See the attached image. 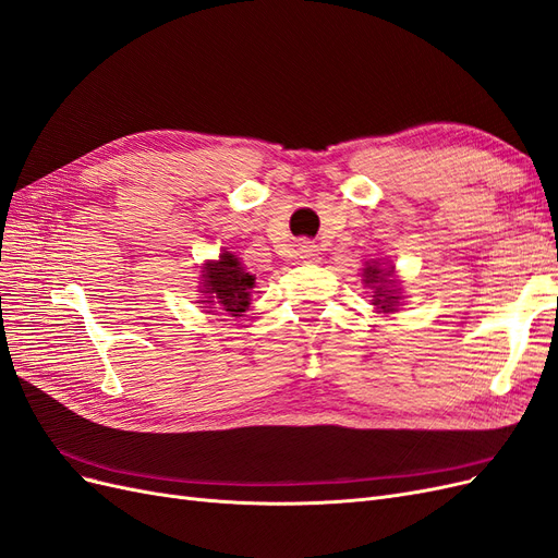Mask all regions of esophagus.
Listing matches in <instances>:
<instances>
[{"label": "esophagus", "mask_w": 558, "mask_h": 558, "mask_svg": "<svg viewBox=\"0 0 558 558\" xmlns=\"http://www.w3.org/2000/svg\"><path fill=\"white\" fill-rule=\"evenodd\" d=\"M298 256L305 263H318L320 260V248L310 240H302L298 244Z\"/></svg>", "instance_id": "obj_1"}]
</instances>
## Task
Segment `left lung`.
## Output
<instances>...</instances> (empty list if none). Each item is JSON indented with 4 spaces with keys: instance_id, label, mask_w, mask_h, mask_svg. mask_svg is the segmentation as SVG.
Instances as JSON below:
<instances>
[{
    "instance_id": "left-lung-1",
    "label": "left lung",
    "mask_w": 558,
    "mask_h": 558,
    "mask_svg": "<svg viewBox=\"0 0 558 558\" xmlns=\"http://www.w3.org/2000/svg\"><path fill=\"white\" fill-rule=\"evenodd\" d=\"M363 277L369 289L375 291L373 305H377L384 312H393L398 302V289H393L391 269H381L379 263H367L363 269Z\"/></svg>"
}]
</instances>
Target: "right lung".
Wrapping results in <instances>:
<instances>
[{
    "label": "right lung",
    "instance_id": "1",
    "mask_svg": "<svg viewBox=\"0 0 558 558\" xmlns=\"http://www.w3.org/2000/svg\"><path fill=\"white\" fill-rule=\"evenodd\" d=\"M205 293H209V300L202 302H214V305H221L232 316H240L248 307V291L253 289V277L244 272L240 260L232 256V253H223L216 263H207L205 267ZM216 310V307H214Z\"/></svg>",
    "mask_w": 558,
    "mask_h": 558
}]
</instances>
